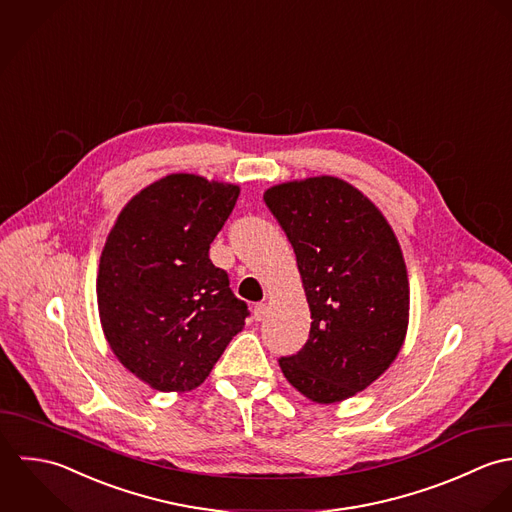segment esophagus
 Wrapping results in <instances>:
<instances>
[{"mask_svg": "<svg viewBox=\"0 0 512 512\" xmlns=\"http://www.w3.org/2000/svg\"><path fill=\"white\" fill-rule=\"evenodd\" d=\"M265 316H267V305H265V303H257V305L253 307V318H255L257 322H261Z\"/></svg>", "mask_w": 512, "mask_h": 512, "instance_id": "esophagus-1", "label": "esophagus"}]
</instances>
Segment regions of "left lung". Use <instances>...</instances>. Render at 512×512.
Here are the masks:
<instances>
[{
	"label": "left lung",
	"mask_w": 512,
	"mask_h": 512,
	"mask_svg": "<svg viewBox=\"0 0 512 512\" xmlns=\"http://www.w3.org/2000/svg\"><path fill=\"white\" fill-rule=\"evenodd\" d=\"M265 204L285 229L310 308L305 348L279 366L314 404H336L398 358L409 324L400 241L376 204L334 176L271 186Z\"/></svg>",
	"instance_id": "obj_1"
}]
</instances>
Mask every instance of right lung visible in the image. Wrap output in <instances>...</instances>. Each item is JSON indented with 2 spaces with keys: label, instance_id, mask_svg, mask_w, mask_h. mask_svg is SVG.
<instances>
[{
  "label": "right lung",
  "instance_id": "add662e5",
  "mask_svg": "<svg viewBox=\"0 0 512 512\" xmlns=\"http://www.w3.org/2000/svg\"><path fill=\"white\" fill-rule=\"evenodd\" d=\"M239 186L168 174L118 213L101 253L97 303L118 362L158 392H190L243 330L247 305L209 245Z\"/></svg>",
  "mask_w": 512,
  "mask_h": 512
}]
</instances>
